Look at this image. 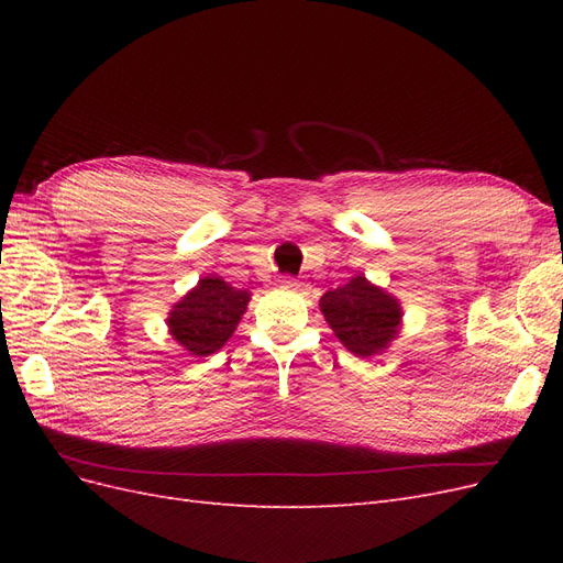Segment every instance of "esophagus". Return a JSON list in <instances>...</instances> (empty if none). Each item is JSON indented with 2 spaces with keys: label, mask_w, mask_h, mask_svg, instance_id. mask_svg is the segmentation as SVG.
Masks as SVG:
<instances>
[{
  "label": "esophagus",
  "mask_w": 563,
  "mask_h": 563,
  "mask_svg": "<svg viewBox=\"0 0 563 563\" xmlns=\"http://www.w3.org/2000/svg\"><path fill=\"white\" fill-rule=\"evenodd\" d=\"M279 284H282V288H288V291H302V284L296 282L294 277H282Z\"/></svg>",
  "instance_id": "esophagus-1"
}]
</instances>
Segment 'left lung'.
<instances>
[{
    "label": "left lung",
    "mask_w": 563,
    "mask_h": 563,
    "mask_svg": "<svg viewBox=\"0 0 563 563\" xmlns=\"http://www.w3.org/2000/svg\"><path fill=\"white\" fill-rule=\"evenodd\" d=\"M319 308L340 343L364 360L385 352L401 329L399 300L364 275L323 294Z\"/></svg>",
    "instance_id": "1"
}]
</instances>
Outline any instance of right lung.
Segmentation results:
<instances>
[{"instance_id":"obj_1","label":"right lung","mask_w":563,"mask_h":563,"mask_svg":"<svg viewBox=\"0 0 563 563\" xmlns=\"http://www.w3.org/2000/svg\"><path fill=\"white\" fill-rule=\"evenodd\" d=\"M251 294L220 277H203L168 312L166 327L178 345L192 356H209L236 331Z\"/></svg>"}]
</instances>
